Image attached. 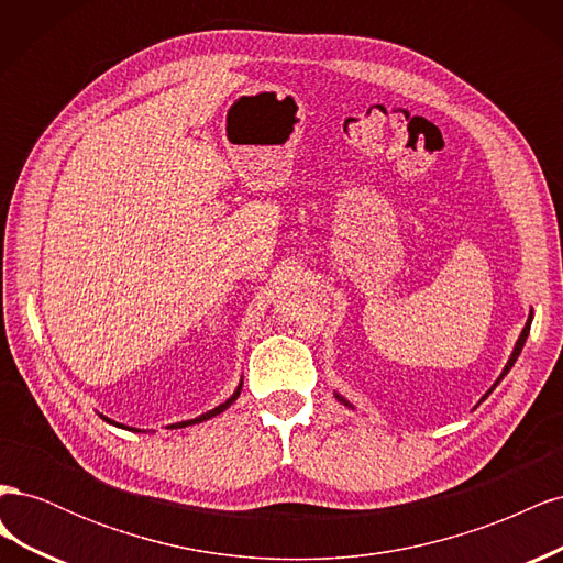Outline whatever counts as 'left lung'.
<instances>
[{
    "label": "left lung",
    "instance_id": "obj_1",
    "mask_svg": "<svg viewBox=\"0 0 563 563\" xmlns=\"http://www.w3.org/2000/svg\"><path fill=\"white\" fill-rule=\"evenodd\" d=\"M531 321H533V310H531V314H528V319H526V327H523V331H521V335H519V338H517V345H515V350H512V354H509V360H507V364H505V368H503V373H500V376H498V380H496V383H493V385H490V389H488V391H486V395H484V397H482V401H484V399H486V397H488V395H490V391H493V389H496V387H498V385H500V380H503V378H505V376H507V373H509V368H512V366H515V362H517V360H519V354H521V350H523V345H526V338H528V331H531ZM333 395H335V399H338V401H340V404H345V406H347V408H352V411H354V406H352V404H350V401H347V399H345V397H343V395H338V391H333ZM482 401H479V404H482ZM474 408H476V406H474Z\"/></svg>",
    "mask_w": 563,
    "mask_h": 563
}]
</instances>
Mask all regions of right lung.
I'll list each match as a JSON object with an SVG mask.
<instances>
[{
  "instance_id": "1",
  "label": "right lung",
  "mask_w": 563,
  "mask_h": 563,
  "mask_svg": "<svg viewBox=\"0 0 563 563\" xmlns=\"http://www.w3.org/2000/svg\"><path fill=\"white\" fill-rule=\"evenodd\" d=\"M242 395V383L236 385V389L232 391V397H228L223 404H218L216 408H211V411H207V413H201V416H197V418H192V420H180V422H174V424H168V430H178V428H187V424H197V422H203V420H209V418H213V416H220L225 411V408H230L234 401H236V397ZM103 420H108L110 424H117V428H124V430H129L126 424H119V422H114V420H110V418H106V416H100ZM133 430V428H131ZM135 432H141V430H135Z\"/></svg>"
}]
</instances>
